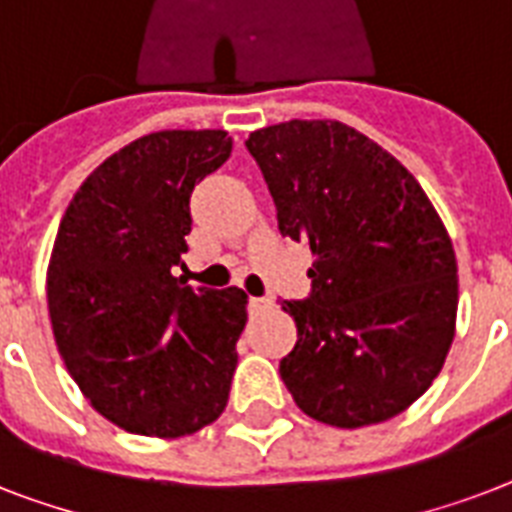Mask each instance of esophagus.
I'll return each mask as SVG.
<instances>
[{
    "label": "esophagus",
    "mask_w": 512,
    "mask_h": 512,
    "mask_svg": "<svg viewBox=\"0 0 512 512\" xmlns=\"http://www.w3.org/2000/svg\"><path fill=\"white\" fill-rule=\"evenodd\" d=\"M271 303V297H249V308H252V311H263V308H268Z\"/></svg>",
    "instance_id": "esophagus-1"
}]
</instances>
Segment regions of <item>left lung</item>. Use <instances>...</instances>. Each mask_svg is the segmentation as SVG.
Here are the masks:
<instances>
[{"instance_id":"1","label":"left lung","mask_w":512,"mask_h":512,"mask_svg":"<svg viewBox=\"0 0 512 512\" xmlns=\"http://www.w3.org/2000/svg\"><path fill=\"white\" fill-rule=\"evenodd\" d=\"M281 236L311 247L308 300H281L297 342L279 372L308 417L364 428L396 417L441 372L457 327V257L428 193L335 119L255 130Z\"/></svg>"}]
</instances>
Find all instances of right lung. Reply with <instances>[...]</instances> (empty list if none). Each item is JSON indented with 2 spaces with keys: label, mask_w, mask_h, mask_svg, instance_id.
I'll return each instance as SVG.
<instances>
[{
  "label": "right lung",
  "mask_w": 512,
  "mask_h": 512,
  "mask_svg": "<svg viewBox=\"0 0 512 512\" xmlns=\"http://www.w3.org/2000/svg\"><path fill=\"white\" fill-rule=\"evenodd\" d=\"M225 130L132 140L79 185L47 265V311L92 409L138 436L183 438L223 414L247 324L239 287L175 276L193 185L228 162Z\"/></svg>",
  "instance_id": "1"
}]
</instances>
